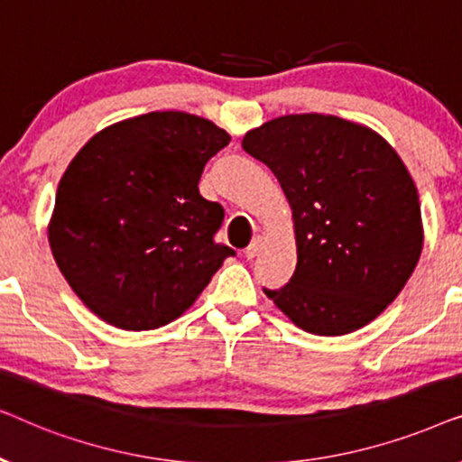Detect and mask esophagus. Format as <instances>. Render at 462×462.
Instances as JSON below:
<instances>
[{
	"mask_svg": "<svg viewBox=\"0 0 462 462\" xmlns=\"http://www.w3.org/2000/svg\"><path fill=\"white\" fill-rule=\"evenodd\" d=\"M261 248H263V237H254L248 248H245V258H250V261H252V258H256L258 252H261Z\"/></svg>",
	"mask_w": 462,
	"mask_h": 462,
	"instance_id": "34e87169",
	"label": "esophagus"
}]
</instances>
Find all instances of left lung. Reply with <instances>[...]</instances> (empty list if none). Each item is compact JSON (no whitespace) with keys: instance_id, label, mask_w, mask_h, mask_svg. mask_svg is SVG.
Returning <instances> with one entry per match:
<instances>
[{"instance_id":"left-lung-1","label":"left lung","mask_w":462,"mask_h":462,"mask_svg":"<svg viewBox=\"0 0 462 462\" xmlns=\"http://www.w3.org/2000/svg\"><path fill=\"white\" fill-rule=\"evenodd\" d=\"M242 147L271 168L292 208L296 271L264 294L319 337L370 324L422 252L419 193L395 149L362 124L321 113L271 119L245 132Z\"/></svg>"}]
</instances>
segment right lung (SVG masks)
<instances>
[{
    "instance_id": "1",
    "label": "right lung",
    "mask_w": 462,
    "mask_h": 462,
    "mask_svg": "<svg viewBox=\"0 0 462 462\" xmlns=\"http://www.w3.org/2000/svg\"><path fill=\"white\" fill-rule=\"evenodd\" d=\"M231 136L210 119L153 111L94 134L56 189L48 242L81 302L122 330H155L198 300L226 256L223 206L199 195Z\"/></svg>"
}]
</instances>
